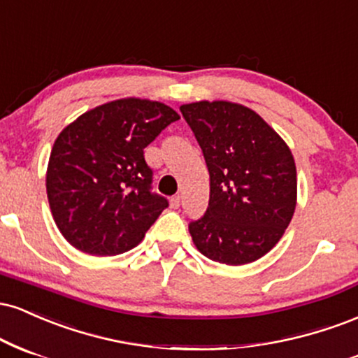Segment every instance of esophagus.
Wrapping results in <instances>:
<instances>
[{
    "label": "esophagus",
    "mask_w": 358,
    "mask_h": 358,
    "mask_svg": "<svg viewBox=\"0 0 358 358\" xmlns=\"http://www.w3.org/2000/svg\"><path fill=\"white\" fill-rule=\"evenodd\" d=\"M179 206H180V196L171 197V208H172V209H178Z\"/></svg>",
    "instance_id": "1"
}]
</instances>
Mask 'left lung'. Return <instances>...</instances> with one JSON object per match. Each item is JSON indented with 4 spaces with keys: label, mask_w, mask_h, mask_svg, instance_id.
Instances as JSON below:
<instances>
[{
    "label": "left lung",
    "mask_w": 358,
    "mask_h": 358,
    "mask_svg": "<svg viewBox=\"0 0 358 358\" xmlns=\"http://www.w3.org/2000/svg\"><path fill=\"white\" fill-rule=\"evenodd\" d=\"M208 164V211L189 224L199 253L239 266L271 251L296 208V166L276 130L228 100L180 105Z\"/></svg>",
    "instance_id": "obj_1"
}]
</instances>
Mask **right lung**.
Listing matches in <instances>:
<instances>
[{
    "mask_svg": "<svg viewBox=\"0 0 358 358\" xmlns=\"http://www.w3.org/2000/svg\"><path fill=\"white\" fill-rule=\"evenodd\" d=\"M179 113L149 99L112 100L92 108L58 134L46 194L55 224L71 246L95 256L136 248L164 209L152 194L144 149Z\"/></svg>",
    "mask_w": 358,
    "mask_h": 358,
    "instance_id": "right-lung-1",
    "label": "right lung"
}]
</instances>
